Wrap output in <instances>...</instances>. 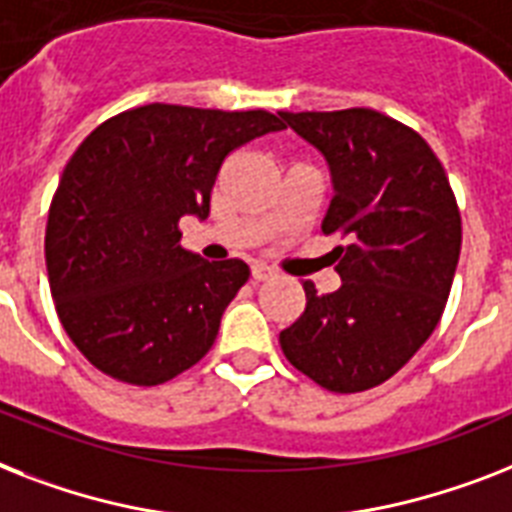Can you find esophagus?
<instances>
[{"label": "esophagus", "instance_id": "34e87169", "mask_svg": "<svg viewBox=\"0 0 512 512\" xmlns=\"http://www.w3.org/2000/svg\"><path fill=\"white\" fill-rule=\"evenodd\" d=\"M270 276H273V270H270L268 265H263V263L252 265V278H255V281H268Z\"/></svg>", "mask_w": 512, "mask_h": 512}]
</instances>
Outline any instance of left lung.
<instances>
[{
	"instance_id": "left-lung-1",
	"label": "left lung",
	"mask_w": 512,
	"mask_h": 512,
	"mask_svg": "<svg viewBox=\"0 0 512 512\" xmlns=\"http://www.w3.org/2000/svg\"><path fill=\"white\" fill-rule=\"evenodd\" d=\"M331 168L323 234H342V286L315 292L281 331L286 360L336 394L384 384L421 350L444 313L463 226L439 157L413 128L368 107L281 112Z\"/></svg>"
}]
</instances>
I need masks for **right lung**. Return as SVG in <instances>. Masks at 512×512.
<instances>
[{"label": "right lung", "mask_w": 512, "mask_h": 512, "mask_svg": "<svg viewBox=\"0 0 512 512\" xmlns=\"http://www.w3.org/2000/svg\"><path fill=\"white\" fill-rule=\"evenodd\" d=\"M281 128L265 110L155 102L81 141L49 205L44 255L62 328L94 368L157 386L210 352L249 268L181 247L178 220H205L223 160Z\"/></svg>", "instance_id": "1"}]
</instances>
